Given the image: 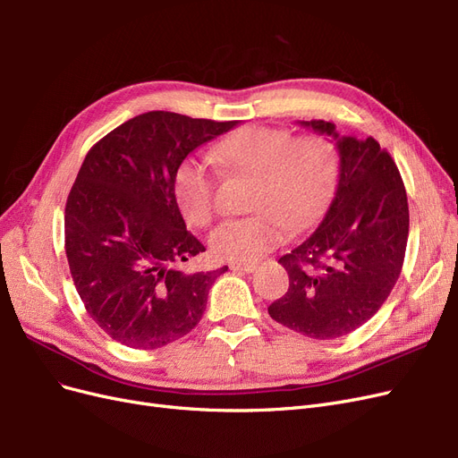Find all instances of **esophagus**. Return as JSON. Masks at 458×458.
Here are the masks:
<instances>
[{
    "instance_id": "34e87169",
    "label": "esophagus",
    "mask_w": 458,
    "mask_h": 458,
    "mask_svg": "<svg viewBox=\"0 0 458 458\" xmlns=\"http://www.w3.org/2000/svg\"><path fill=\"white\" fill-rule=\"evenodd\" d=\"M229 267H231L233 271L252 273V271L258 267V263H256V261H231V263H229Z\"/></svg>"
}]
</instances>
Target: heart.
Returning a JSON list of instances; mask_svg holds the SVG:
<instances>
[{
	"instance_id": "b5f03b06",
	"label": "heart",
	"mask_w": 458,
	"mask_h": 458,
	"mask_svg": "<svg viewBox=\"0 0 458 458\" xmlns=\"http://www.w3.org/2000/svg\"><path fill=\"white\" fill-rule=\"evenodd\" d=\"M214 158L233 174L254 177L250 216L224 221L210 237V250L227 261H252L273 250L286 229L308 225L327 202L338 162L323 135L294 137L273 126H246L214 148ZM174 197L187 224L206 227L217 212V177L204 160L189 157L174 174Z\"/></svg>"
}]
</instances>
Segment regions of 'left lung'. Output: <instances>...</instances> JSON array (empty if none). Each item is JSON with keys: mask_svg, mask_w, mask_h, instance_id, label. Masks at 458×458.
Listing matches in <instances>:
<instances>
[{"mask_svg": "<svg viewBox=\"0 0 458 458\" xmlns=\"http://www.w3.org/2000/svg\"><path fill=\"white\" fill-rule=\"evenodd\" d=\"M338 137L335 123L301 122ZM338 185L310 237L279 259L288 290L267 308L283 327L315 340L350 335L377 313L403 267L409 204L390 152L367 137L338 140Z\"/></svg>", "mask_w": 458, "mask_h": 458, "instance_id": "8db88e82", "label": "left lung"}]
</instances>
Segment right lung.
I'll use <instances>...</instances> for the list:
<instances>
[{
  "mask_svg": "<svg viewBox=\"0 0 458 458\" xmlns=\"http://www.w3.org/2000/svg\"><path fill=\"white\" fill-rule=\"evenodd\" d=\"M234 126L150 110L106 133L81 164L64 208L68 267L89 317L128 348L157 350L189 335L227 271L177 269L206 248L185 227L174 174Z\"/></svg>",
  "mask_w": 458,
  "mask_h": 458,
  "instance_id": "right-lung-1",
  "label": "right lung"
}]
</instances>
